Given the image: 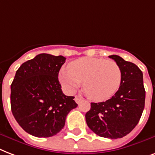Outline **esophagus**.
Returning <instances> with one entry per match:
<instances>
[{
	"instance_id": "esophagus-1",
	"label": "esophagus",
	"mask_w": 155,
	"mask_h": 155,
	"mask_svg": "<svg viewBox=\"0 0 155 155\" xmlns=\"http://www.w3.org/2000/svg\"><path fill=\"white\" fill-rule=\"evenodd\" d=\"M74 100H75V102H76L77 104H80L81 100H82V99H81L80 96H75V98H74Z\"/></svg>"
}]
</instances>
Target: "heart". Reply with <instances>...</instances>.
Listing matches in <instances>:
<instances>
[{"label": "heart", "mask_w": 155, "mask_h": 155, "mask_svg": "<svg viewBox=\"0 0 155 155\" xmlns=\"http://www.w3.org/2000/svg\"><path fill=\"white\" fill-rule=\"evenodd\" d=\"M59 80L67 93H74L83 82L84 91L89 98L104 101L118 91L122 73L116 61L82 57L73 61L69 68H62Z\"/></svg>", "instance_id": "b5f03b06"}]
</instances>
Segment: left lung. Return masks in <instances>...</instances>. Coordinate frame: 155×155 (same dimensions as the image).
Here are the masks:
<instances>
[{"mask_svg":"<svg viewBox=\"0 0 155 155\" xmlns=\"http://www.w3.org/2000/svg\"><path fill=\"white\" fill-rule=\"evenodd\" d=\"M120 67L122 80L116 93L101 103H91L86 114V124L94 134L111 139L129 134L138 124L145 107L143 74L136 64L112 55Z\"/></svg>","mask_w":155,"mask_h":155,"instance_id":"left-lung-1","label":"left lung"}]
</instances>
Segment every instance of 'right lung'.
Instances as JSON below:
<instances>
[{
    "label": "right lung",
    "instance_id": "right-lung-1",
    "mask_svg": "<svg viewBox=\"0 0 155 155\" xmlns=\"http://www.w3.org/2000/svg\"><path fill=\"white\" fill-rule=\"evenodd\" d=\"M66 58L37 55L17 70L11 84L10 104L22 129L37 137H49L63 129L67 115L78 106L74 96L63 94L59 71Z\"/></svg>",
    "mask_w": 155,
    "mask_h": 155
}]
</instances>
